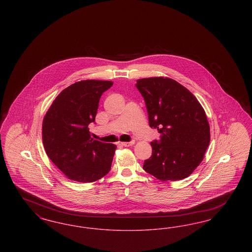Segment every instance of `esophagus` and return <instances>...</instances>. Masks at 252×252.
Instances as JSON below:
<instances>
[{
  "mask_svg": "<svg viewBox=\"0 0 252 252\" xmlns=\"http://www.w3.org/2000/svg\"><path fill=\"white\" fill-rule=\"evenodd\" d=\"M135 144V141H131V142H126V143H121V144L123 145V146H126V147H127V146H131L133 144Z\"/></svg>",
  "mask_w": 252,
  "mask_h": 252,
  "instance_id": "1",
  "label": "esophagus"
}]
</instances>
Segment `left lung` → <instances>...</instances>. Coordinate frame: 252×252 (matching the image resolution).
<instances>
[{"label": "left lung", "mask_w": 252, "mask_h": 252, "mask_svg": "<svg viewBox=\"0 0 252 252\" xmlns=\"http://www.w3.org/2000/svg\"><path fill=\"white\" fill-rule=\"evenodd\" d=\"M147 108L149 126L160 140L151 143L152 156L145 172L158 180L176 181L189 177L203 160L210 144V126L195 96L174 79L149 77L137 80Z\"/></svg>", "instance_id": "left-lung-1"}]
</instances>
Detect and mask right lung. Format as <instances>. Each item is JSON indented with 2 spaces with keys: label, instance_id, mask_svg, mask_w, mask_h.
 Listing matches in <instances>:
<instances>
[{
  "label": "right lung",
  "instance_id": "1",
  "mask_svg": "<svg viewBox=\"0 0 252 252\" xmlns=\"http://www.w3.org/2000/svg\"><path fill=\"white\" fill-rule=\"evenodd\" d=\"M113 82L82 80L64 89L42 122V142L47 156L69 180L94 182L111 167L116 145L91 137L100 97Z\"/></svg>",
  "mask_w": 252,
  "mask_h": 252
}]
</instances>
